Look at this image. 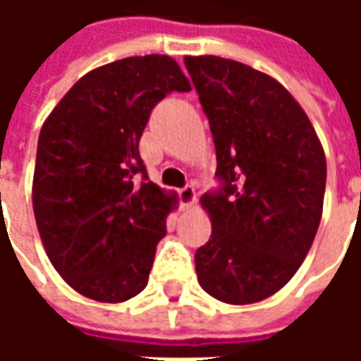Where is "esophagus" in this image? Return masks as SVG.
Here are the masks:
<instances>
[{"label": "esophagus", "instance_id": "esophagus-1", "mask_svg": "<svg viewBox=\"0 0 361 361\" xmlns=\"http://www.w3.org/2000/svg\"><path fill=\"white\" fill-rule=\"evenodd\" d=\"M180 199H181V204L183 207H191V204L195 203V188L191 185V183H188L185 188H181L180 189Z\"/></svg>", "mask_w": 361, "mask_h": 361}]
</instances>
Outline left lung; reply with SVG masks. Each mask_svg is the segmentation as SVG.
<instances>
[{
  "instance_id": "1",
  "label": "left lung",
  "mask_w": 361,
  "mask_h": 361,
  "mask_svg": "<svg viewBox=\"0 0 361 361\" xmlns=\"http://www.w3.org/2000/svg\"><path fill=\"white\" fill-rule=\"evenodd\" d=\"M183 61L209 118L219 180L201 197L212 234L195 253L197 279L220 302H261L294 276L315 240L325 152L272 77L216 56Z\"/></svg>"
}]
</instances>
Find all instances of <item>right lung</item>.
Segmentation results:
<instances>
[{
    "label": "right lung",
    "instance_id": "1",
    "mask_svg": "<svg viewBox=\"0 0 361 361\" xmlns=\"http://www.w3.org/2000/svg\"><path fill=\"white\" fill-rule=\"evenodd\" d=\"M173 90L191 85L172 58L118 59L75 82L44 121L36 226L51 265L90 300L126 302L149 282L176 197L149 180L139 141Z\"/></svg>",
    "mask_w": 361,
    "mask_h": 361
}]
</instances>
